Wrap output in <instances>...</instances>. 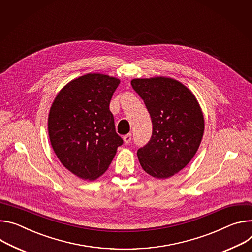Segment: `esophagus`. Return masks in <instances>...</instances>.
I'll return each instance as SVG.
<instances>
[{
    "label": "esophagus",
    "instance_id": "esophagus-1",
    "mask_svg": "<svg viewBox=\"0 0 252 252\" xmlns=\"http://www.w3.org/2000/svg\"><path fill=\"white\" fill-rule=\"evenodd\" d=\"M131 139H132V135L131 134H127L123 137V140L125 144H129L131 142Z\"/></svg>",
    "mask_w": 252,
    "mask_h": 252
}]
</instances>
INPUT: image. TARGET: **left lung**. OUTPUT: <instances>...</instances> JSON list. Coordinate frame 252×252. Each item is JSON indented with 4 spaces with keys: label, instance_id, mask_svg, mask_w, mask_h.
Returning <instances> with one entry per match:
<instances>
[{
    "label": "left lung",
    "instance_id": "8db88e82",
    "mask_svg": "<svg viewBox=\"0 0 252 252\" xmlns=\"http://www.w3.org/2000/svg\"><path fill=\"white\" fill-rule=\"evenodd\" d=\"M133 89L142 98L152 120L149 142L138 149L143 170L154 178H169L191 161L204 133V117L194 94L168 77L137 78Z\"/></svg>",
    "mask_w": 252,
    "mask_h": 252
}]
</instances>
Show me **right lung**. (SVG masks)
<instances>
[{"instance_id":"right-lung-1","label":"right lung","mask_w":252,"mask_h":252,"mask_svg":"<svg viewBox=\"0 0 252 252\" xmlns=\"http://www.w3.org/2000/svg\"><path fill=\"white\" fill-rule=\"evenodd\" d=\"M119 84L115 77L86 74L65 85L50 108L53 150L65 168L81 179L92 181L104 174L123 144L109 110Z\"/></svg>"}]
</instances>
